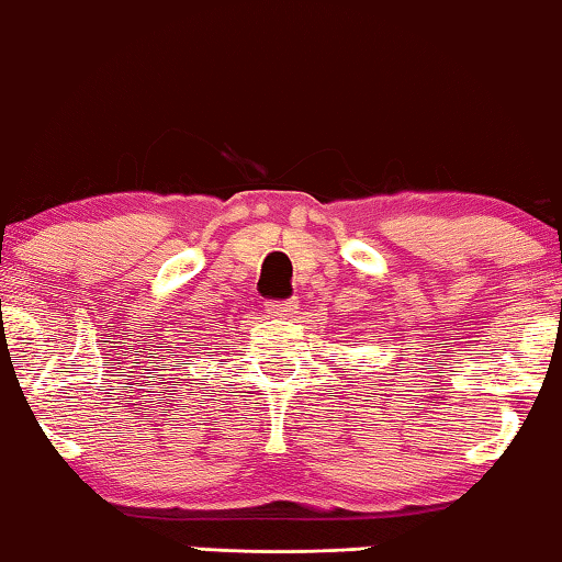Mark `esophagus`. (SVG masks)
Returning a JSON list of instances; mask_svg holds the SVG:
<instances>
[{
    "instance_id": "1",
    "label": "esophagus",
    "mask_w": 562,
    "mask_h": 562,
    "mask_svg": "<svg viewBox=\"0 0 562 562\" xmlns=\"http://www.w3.org/2000/svg\"><path fill=\"white\" fill-rule=\"evenodd\" d=\"M296 299H283V302H276L273 299V302H266V312L273 314V317H289V314L296 312Z\"/></svg>"
}]
</instances>
